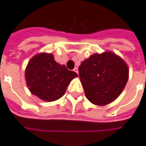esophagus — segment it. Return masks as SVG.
<instances>
[{
  "mask_svg": "<svg viewBox=\"0 0 146 146\" xmlns=\"http://www.w3.org/2000/svg\"><path fill=\"white\" fill-rule=\"evenodd\" d=\"M73 71H74V72H75V73H78V68H77V67H75V68H73Z\"/></svg>",
  "mask_w": 146,
  "mask_h": 146,
  "instance_id": "34e87169",
  "label": "esophagus"
}]
</instances>
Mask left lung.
I'll use <instances>...</instances> for the list:
<instances>
[{"label":"left lung","mask_w":146,"mask_h":146,"mask_svg":"<svg viewBox=\"0 0 146 146\" xmlns=\"http://www.w3.org/2000/svg\"><path fill=\"white\" fill-rule=\"evenodd\" d=\"M78 69L86 97L98 106L113 102L128 79L127 64L110 52L90 56L82 62Z\"/></svg>","instance_id":"left-lung-1"}]
</instances>
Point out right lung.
I'll list each match as a JSON object with an SVG mask.
<instances>
[{
    "label": "right lung",
    "instance_id": "1",
    "mask_svg": "<svg viewBox=\"0 0 146 146\" xmlns=\"http://www.w3.org/2000/svg\"><path fill=\"white\" fill-rule=\"evenodd\" d=\"M75 77H78L77 73L56 62L50 53L35 56L26 68V81L30 91L48 102L61 98Z\"/></svg>",
    "mask_w": 146,
    "mask_h": 146
}]
</instances>
